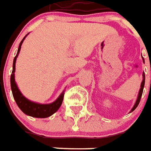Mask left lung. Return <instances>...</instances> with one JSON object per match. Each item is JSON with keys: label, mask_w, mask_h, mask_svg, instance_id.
Listing matches in <instances>:
<instances>
[{"label": "left lung", "mask_w": 151, "mask_h": 151, "mask_svg": "<svg viewBox=\"0 0 151 151\" xmlns=\"http://www.w3.org/2000/svg\"><path fill=\"white\" fill-rule=\"evenodd\" d=\"M144 61V59H143ZM142 75H143V80L142 81V84H141V88H140V90H139V93H138V99H137V101H136V103L135 105L133 107V109L131 110V112L134 111V110L137 108V106H138V104L140 102V100H141V98H142V92H143V88H144V85H145V73H142Z\"/></svg>", "instance_id": "obj_1"}]
</instances>
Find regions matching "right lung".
Returning a JSON list of instances; mask_svg holds the SVG:
<instances>
[{
	"label": "right lung",
	"instance_id": "right-lung-1",
	"mask_svg": "<svg viewBox=\"0 0 151 151\" xmlns=\"http://www.w3.org/2000/svg\"><path fill=\"white\" fill-rule=\"evenodd\" d=\"M25 37L21 41L20 45H19L18 50H17V55L15 56V58L13 59V71H12V74H11V78H10L11 89H12V92H13V98L15 99V101L17 104L19 108L25 114L32 116V117H34V118H48V117H50L52 114H53L60 108L61 103H62V101H63V98H64L65 93L64 91L61 93V94L59 96V98L54 102H53V103L47 104V105H42V104H37L35 103V102H32V101H29L28 99H26L24 96L22 95V93L20 92V90H18V88L17 86L16 82H15V79H14L15 63H16V59L17 58V56H18L20 50H21V46H22V42H23V41L25 38Z\"/></svg>",
	"mask_w": 151,
	"mask_h": 151
}]
</instances>
